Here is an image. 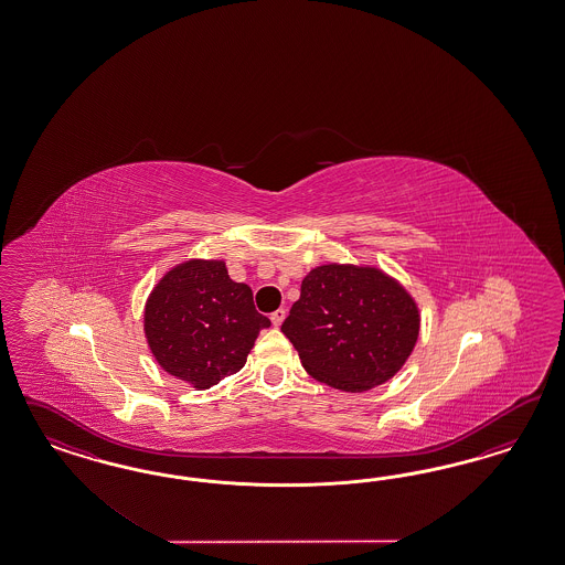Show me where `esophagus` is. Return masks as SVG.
<instances>
[{
	"mask_svg": "<svg viewBox=\"0 0 565 565\" xmlns=\"http://www.w3.org/2000/svg\"><path fill=\"white\" fill-rule=\"evenodd\" d=\"M284 319H286V308H277L275 312H271V323H274L275 327L281 326Z\"/></svg>",
	"mask_w": 565,
	"mask_h": 565,
	"instance_id": "1",
	"label": "esophagus"
}]
</instances>
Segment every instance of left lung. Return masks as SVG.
<instances>
[{"label": "left lung", "mask_w": 565, "mask_h": 565, "mask_svg": "<svg viewBox=\"0 0 565 565\" xmlns=\"http://www.w3.org/2000/svg\"><path fill=\"white\" fill-rule=\"evenodd\" d=\"M420 317L411 294L375 267L323 265L302 279L281 331L307 373L360 394L404 366Z\"/></svg>", "instance_id": "left-lung-1"}]
</instances>
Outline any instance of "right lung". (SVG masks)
Returning <instances> with one entry per match:
<instances>
[{"label": "right lung", "mask_w": 565, "mask_h": 565, "mask_svg": "<svg viewBox=\"0 0 565 565\" xmlns=\"http://www.w3.org/2000/svg\"><path fill=\"white\" fill-rule=\"evenodd\" d=\"M253 290L230 279L223 260H186L163 275L145 307V335L154 360L196 390L238 373L258 331Z\"/></svg>", "instance_id": "add662e5"}]
</instances>
